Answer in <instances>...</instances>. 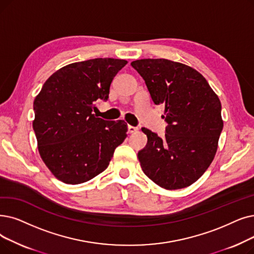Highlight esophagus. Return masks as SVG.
<instances>
[{
    "label": "esophagus",
    "instance_id": "1",
    "mask_svg": "<svg viewBox=\"0 0 254 254\" xmlns=\"http://www.w3.org/2000/svg\"><path fill=\"white\" fill-rule=\"evenodd\" d=\"M137 130H138V127H133V126L127 127V131L129 134H134V133H136Z\"/></svg>",
    "mask_w": 254,
    "mask_h": 254
}]
</instances>
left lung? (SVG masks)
Wrapping results in <instances>:
<instances>
[{"mask_svg":"<svg viewBox=\"0 0 254 254\" xmlns=\"http://www.w3.org/2000/svg\"><path fill=\"white\" fill-rule=\"evenodd\" d=\"M145 81L151 100L163 104L168 124L162 138L142 127L146 146L138 152L141 168L166 190L195 183L211 165L223 128L221 103L201 73L167 59L130 63Z\"/></svg>","mask_w":254,"mask_h":254,"instance_id":"left-lung-1","label":"left lung"}]
</instances>
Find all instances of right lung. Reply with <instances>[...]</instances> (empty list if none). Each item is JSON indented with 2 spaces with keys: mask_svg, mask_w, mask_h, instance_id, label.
<instances>
[{
  "mask_svg": "<svg viewBox=\"0 0 254 254\" xmlns=\"http://www.w3.org/2000/svg\"><path fill=\"white\" fill-rule=\"evenodd\" d=\"M127 63L96 58L68 64L54 72L35 97L33 129L38 151L59 181H90L109 166L127 138L125 120L107 121L92 114L97 100H108L110 85Z\"/></svg>",
  "mask_w": 254,
  "mask_h": 254,
  "instance_id": "obj_1",
  "label": "right lung"
}]
</instances>
